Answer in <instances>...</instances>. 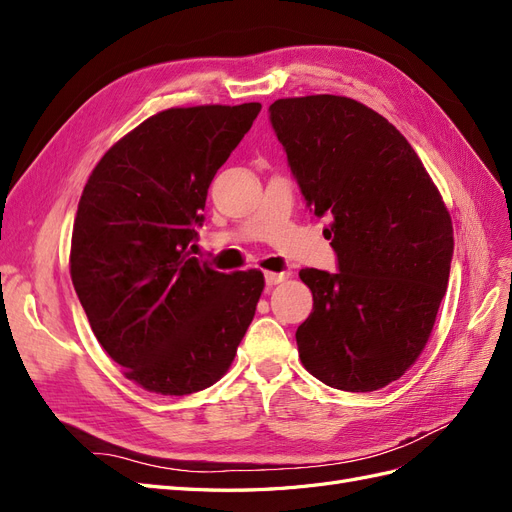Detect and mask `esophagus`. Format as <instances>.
Wrapping results in <instances>:
<instances>
[{"label":"esophagus","instance_id":"1","mask_svg":"<svg viewBox=\"0 0 512 512\" xmlns=\"http://www.w3.org/2000/svg\"><path fill=\"white\" fill-rule=\"evenodd\" d=\"M288 280V273H273V271H267L265 273V282L267 286H275V284H282Z\"/></svg>","mask_w":512,"mask_h":512}]
</instances>
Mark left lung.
<instances>
[{
	"mask_svg": "<svg viewBox=\"0 0 512 512\" xmlns=\"http://www.w3.org/2000/svg\"><path fill=\"white\" fill-rule=\"evenodd\" d=\"M294 179L337 254L301 269L314 309L297 329L303 367L339 391H378L427 346L453 258V222L421 158L389 119L346 96L269 106Z\"/></svg>",
	"mask_w": 512,
	"mask_h": 512,
	"instance_id": "1",
	"label": "left lung"
}]
</instances>
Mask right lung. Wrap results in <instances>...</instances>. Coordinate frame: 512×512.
<instances>
[{
    "instance_id": "obj_1",
    "label": "right lung",
    "mask_w": 512,
    "mask_h": 512,
    "mask_svg": "<svg viewBox=\"0 0 512 512\" xmlns=\"http://www.w3.org/2000/svg\"><path fill=\"white\" fill-rule=\"evenodd\" d=\"M258 113V102L168 108L119 138L85 183L72 284L100 346L145 391L181 397L218 382L256 314L265 275L220 273L188 245Z\"/></svg>"
}]
</instances>
